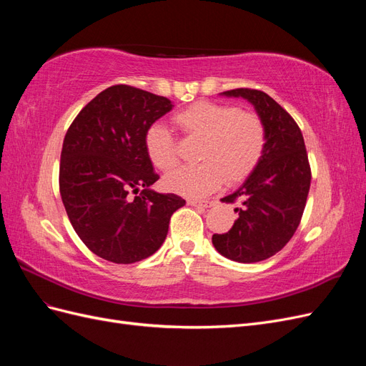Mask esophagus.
<instances>
[{
	"instance_id": "esophagus-1",
	"label": "esophagus",
	"mask_w": 366,
	"mask_h": 366,
	"mask_svg": "<svg viewBox=\"0 0 366 366\" xmlns=\"http://www.w3.org/2000/svg\"><path fill=\"white\" fill-rule=\"evenodd\" d=\"M187 204H191V206H202V207H212V206H215V202L214 200H194V198H189V200H187Z\"/></svg>"
}]
</instances>
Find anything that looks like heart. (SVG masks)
<instances>
[{"label": "heart", "instance_id": "heart-1", "mask_svg": "<svg viewBox=\"0 0 366 366\" xmlns=\"http://www.w3.org/2000/svg\"><path fill=\"white\" fill-rule=\"evenodd\" d=\"M175 125L187 139L202 140L197 160L203 162L166 175L164 187L186 197H204L224 183L244 182L257 168L267 142L262 119L237 105L195 102L174 114ZM145 151L160 171H171L180 162L179 147L162 124L145 132Z\"/></svg>", "mask_w": 366, "mask_h": 366}]
</instances>
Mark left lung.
<instances>
[{"label": "left lung", "mask_w": 366, "mask_h": 366, "mask_svg": "<svg viewBox=\"0 0 366 366\" xmlns=\"http://www.w3.org/2000/svg\"><path fill=\"white\" fill-rule=\"evenodd\" d=\"M242 97L257 109L267 132L262 157L235 192L221 198L239 202L238 218L226 234H214L212 244L237 262H258L278 253L301 223L312 182L302 132L293 117L259 90L237 88L221 93Z\"/></svg>", "instance_id": "8db88e82"}]
</instances>
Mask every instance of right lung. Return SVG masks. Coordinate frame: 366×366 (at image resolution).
<instances>
[{
	"instance_id": "obj_1",
	"label": "right lung",
	"mask_w": 366,
	"mask_h": 366,
	"mask_svg": "<svg viewBox=\"0 0 366 366\" xmlns=\"http://www.w3.org/2000/svg\"><path fill=\"white\" fill-rule=\"evenodd\" d=\"M169 99L129 85L99 93L65 134L59 192L77 237L97 257L132 264L156 253L184 200L159 194L145 151L147 129L172 109ZM132 190L139 195L129 199Z\"/></svg>"
}]
</instances>
